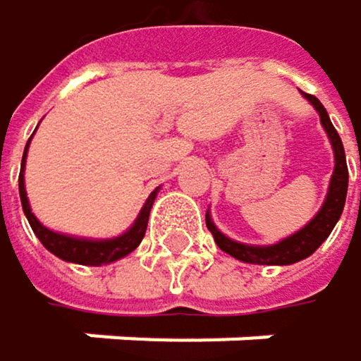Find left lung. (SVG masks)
Masks as SVG:
<instances>
[{"instance_id":"8db88e82","label":"left lung","mask_w":361,"mask_h":361,"mask_svg":"<svg viewBox=\"0 0 361 361\" xmlns=\"http://www.w3.org/2000/svg\"><path fill=\"white\" fill-rule=\"evenodd\" d=\"M301 94L317 109L323 129L329 137L331 150H334V174L329 178L327 195H325L321 209L317 211V215L308 224L299 228L297 232H293L290 237H286L274 245H250V243H241V241H234V239L226 237V234L213 224V217L207 211V228L211 230L217 247L241 262L278 264L280 267V264H293V262H299L303 258L312 256L321 247V243L331 234L334 226L338 224V219L342 215V209H345L347 189H349V170H347L345 146H342V140H340L338 131L334 129V124L327 116V109L321 105V101L312 94H305V92H301Z\"/></svg>"}]
</instances>
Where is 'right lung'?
<instances>
[{
  "mask_svg": "<svg viewBox=\"0 0 361 361\" xmlns=\"http://www.w3.org/2000/svg\"><path fill=\"white\" fill-rule=\"evenodd\" d=\"M34 137V135H32ZM30 137V142H32ZM30 142L25 146L23 152V161H21V174H19V195H21V204H23V213L34 230V234L40 239V243L53 254L66 262H75V264H90V267H101V264H109L116 262L124 256H129L144 239L146 234V226H148V215L152 209V202L159 193L161 187H157L148 200L144 202L140 215L135 217L133 226L129 230H124L118 237L111 239H85V237H73V234H64V232H56L47 226H42L38 221V217L32 213L30 200H27V191H25V159H27V148Z\"/></svg>",
  "mask_w": 361,
  "mask_h": 361,
  "instance_id": "1",
  "label": "right lung"
}]
</instances>
